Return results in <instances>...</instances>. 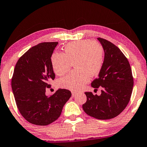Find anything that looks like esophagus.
Masks as SVG:
<instances>
[{
	"label": "esophagus",
	"instance_id": "1",
	"mask_svg": "<svg viewBox=\"0 0 147 147\" xmlns=\"http://www.w3.org/2000/svg\"><path fill=\"white\" fill-rule=\"evenodd\" d=\"M71 94H72V96H75L77 94V92H71Z\"/></svg>",
	"mask_w": 147,
	"mask_h": 147
}]
</instances>
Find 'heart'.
I'll list each match as a JSON object with an SVG mask.
<instances>
[{
  "mask_svg": "<svg viewBox=\"0 0 147 147\" xmlns=\"http://www.w3.org/2000/svg\"><path fill=\"white\" fill-rule=\"evenodd\" d=\"M64 53H54L51 56V65L58 76L69 70L74 63V69L59 80L61 88L78 91L83 88L89 81L90 76L97 75L101 70L104 59L102 46L88 39L79 40L67 45Z\"/></svg>",
  "mask_w": 147,
  "mask_h": 147,
  "instance_id": "1",
  "label": "heart"
}]
</instances>
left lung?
<instances>
[{"label":"left lung","instance_id":"obj_1","mask_svg":"<svg viewBox=\"0 0 147 147\" xmlns=\"http://www.w3.org/2000/svg\"><path fill=\"white\" fill-rule=\"evenodd\" d=\"M105 51V59L99 77L91 85L102 88L100 96L85 92L83 105L86 114L97 119H110L119 115L127 106L132 95L134 79L127 58L117 46L102 38H97Z\"/></svg>","mask_w":147,"mask_h":147}]
</instances>
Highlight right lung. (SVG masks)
Masks as SVG:
<instances>
[{
    "label": "right lung",
    "instance_id": "right-lung-1",
    "mask_svg": "<svg viewBox=\"0 0 147 147\" xmlns=\"http://www.w3.org/2000/svg\"><path fill=\"white\" fill-rule=\"evenodd\" d=\"M58 42H42L20 57L15 65L11 88L20 114L32 124L50 125L60 116L64 105L71 96L66 89L46 96L50 81L55 78L51 57Z\"/></svg>",
    "mask_w": 147,
    "mask_h": 147
}]
</instances>
